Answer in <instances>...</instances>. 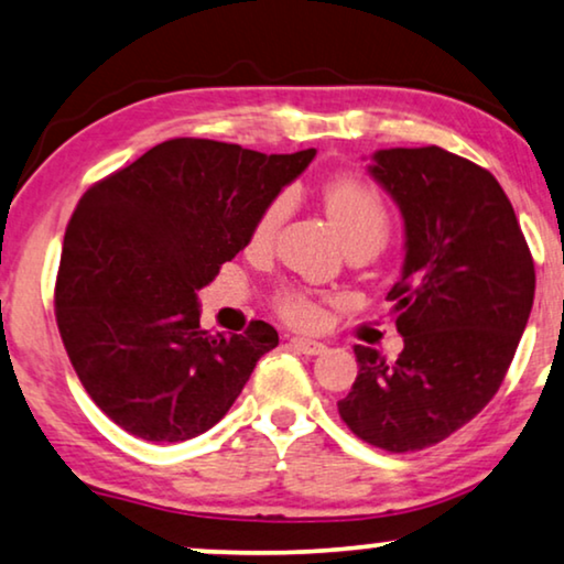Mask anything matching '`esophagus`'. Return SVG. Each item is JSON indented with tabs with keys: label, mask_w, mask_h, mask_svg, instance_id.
<instances>
[{
	"label": "esophagus",
	"mask_w": 564,
	"mask_h": 564,
	"mask_svg": "<svg viewBox=\"0 0 564 564\" xmlns=\"http://www.w3.org/2000/svg\"><path fill=\"white\" fill-rule=\"evenodd\" d=\"M291 344L293 347H296L299 351H304V355H322V351L326 349V344L324 341H318V339H306V336H293L291 339Z\"/></svg>",
	"instance_id": "esophagus-1"
}]
</instances>
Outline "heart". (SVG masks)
Returning a JSON list of instances; mask_svg holds the SVG:
<instances>
[{"label":"heart","mask_w":564,"mask_h":564,"mask_svg":"<svg viewBox=\"0 0 564 564\" xmlns=\"http://www.w3.org/2000/svg\"><path fill=\"white\" fill-rule=\"evenodd\" d=\"M291 192L281 189L260 209L253 228H250V246H271L275 232L289 217ZM324 202L332 220L339 228L347 250L367 248L377 253L390 238V209L372 182L355 174L334 176L324 184ZM275 308L283 318L296 326H316L322 318V299L308 291H283L275 299Z\"/></svg>","instance_id":"obj_1"}]
</instances>
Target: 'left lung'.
<instances>
[{
  "mask_svg": "<svg viewBox=\"0 0 564 564\" xmlns=\"http://www.w3.org/2000/svg\"><path fill=\"white\" fill-rule=\"evenodd\" d=\"M369 174L405 220L392 285L394 362L357 344V380L339 400L351 433L390 453L441 443L501 388L534 301V260L501 184L441 147L380 149Z\"/></svg>",
  "mask_w": 564,
  "mask_h": 564,
  "instance_id": "8db88e82",
  "label": "left lung"
}]
</instances>
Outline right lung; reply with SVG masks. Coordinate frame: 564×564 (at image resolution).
Returning a JSON list of instances; mask_svg holds the SVG:
<instances>
[{"mask_svg":"<svg viewBox=\"0 0 564 564\" xmlns=\"http://www.w3.org/2000/svg\"><path fill=\"white\" fill-rule=\"evenodd\" d=\"M314 156L170 139L80 197L55 318L83 388L126 433L180 443L209 431L279 347L265 322L232 336L202 329L197 291L248 246L265 202Z\"/></svg>","mask_w":564,"mask_h":564,"instance_id":"1","label":"right lung"}]
</instances>
